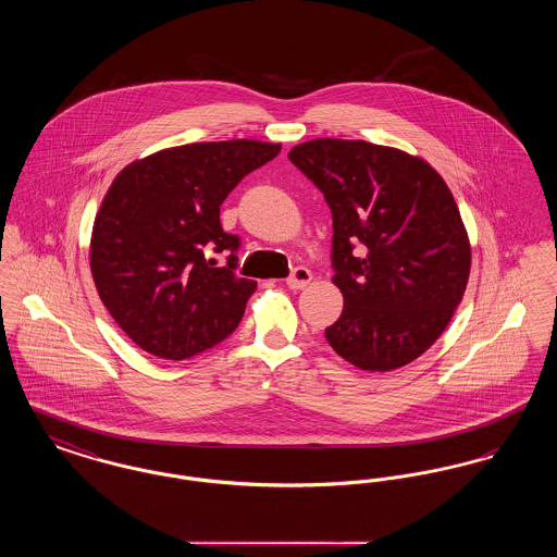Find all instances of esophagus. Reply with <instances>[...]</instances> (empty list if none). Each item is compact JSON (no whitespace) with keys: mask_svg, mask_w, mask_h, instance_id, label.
I'll return each mask as SVG.
<instances>
[{"mask_svg":"<svg viewBox=\"0 0 557 557\" xmlns=\"http://www.w3.org/2000/svg\"><path fill=\"white\" fill-rule=\"evenodd\" d=\"M311 280H313V273L307 267H296L290 275H288L286 284H288V288H292V290H302Z\"/></svg>","mask_w":557,"mask_h":557,"instance_id":"34e87169","label":"esophagus"}]
</instances>
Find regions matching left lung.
<instances>
[{"mask_svg": "<svg viewBox=\"0 0 557 557\" xmlns=\"http://www.w3.org/2000/svg\"><path fill=\"white\" fill-rule=\"evenodd\" d=\"M288 159L332 211V280L345 309L327 343L359 370L411 363L443 334L470 275L449 187L424 160L363 139L321 137Z\"/></svg>", "mask_w": 557, "mask_h": 557, "instance_id": "left-lung-1", "label": "left lung"}]
</instances>
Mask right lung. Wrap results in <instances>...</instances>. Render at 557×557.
<instances>
[{"label":"right lung","mask_w":557,"mask_h":557,"mask_svg":"<svg viewBox=\"0 0 557 557\" xmlns=\"http://www.w3.org/2000/svg\"><path fill=\"white\" fill-rule=\"evenodd\" d=\"M280 150L255 139L186 144L116 175L94 223L89 265L108 313L139 348L184 361L238 327L257 282L236 273L239 238L223 232L219 207Z\"/></svg>","instance_id":"right-lung-1"}]
</instances>
